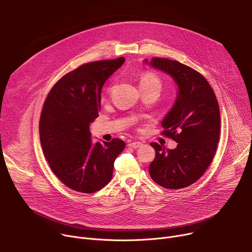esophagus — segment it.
<instances>
[{
	"mask_svg": "<svg viewBox=\"0 0 252 252\" xmlns=\"http://www.w3.org/2000/svg\"><path fill=\"white\" fill-rule=\"evenodd\" d=\"M141 146H142V143L139 142V141H132V142L128 143V147L132 148V149H137V148H139Z\"/></svg>",
	"mask_w": 252,
	"mask_h": 252,
	"instance_id": "esophagus-1",
	"label": "esophagus"
}]
</instances>
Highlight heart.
Instances as JSON below:
<instances>
[{"label":"heart","instance_id":"obj_1","mask_svg":"<svg viewBox=\"0 0 252 252\" xmlns=\"http://www.w3.org/2000/svg\"><path fill=\"white\" fill-rule=\"evenodd\" d=\"M139 85L140 87H157V88H161V81L160 79L152 71H146L140 76L139 79Z\"/></svg>","mask_w":252,"mask_h":252}]
</instances>
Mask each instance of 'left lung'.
<instances>
[{"label":"left lung","instance_id":"obj_1","mask_svg":"<svg viewBox=\"0 0 252 252\" xmlns=\"http://www.w3.org/2000/svg\"><path fill=\"white\" fill-rule=\"evenodd\" d=\"M145 63L169 75L178 88L175 102L161 122V133L176 141L177 147L165 150L151 143L156 151L151 177L168 189L189 187L202 176L217 152L220 134L217 96L206 79L190 66L161 58Z\"/></svg>","mask_w":252,"mask_h":252}]
</instances>
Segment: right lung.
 Here are the masks:
<instances>
[{
    "label": "right lung",
    "instance_id": "add662e5",
    "mask_svg": "<svg viewBox=\"0 0 252 252\" xmlns=\"http://www.w3.org/2000/svg\"><path fill=\"white\" fill-rule=\"evenodd\" d=\"M124 63L121 57L82 64L59 80L45 100L42 149L54 173L73 190L92 193L104 188L126 147L120 138L94 143L90 131L100 110L102 86Z\"/></svg>",
    "mask_w": 252,
    "mask_h": 252
}]
</instances>
